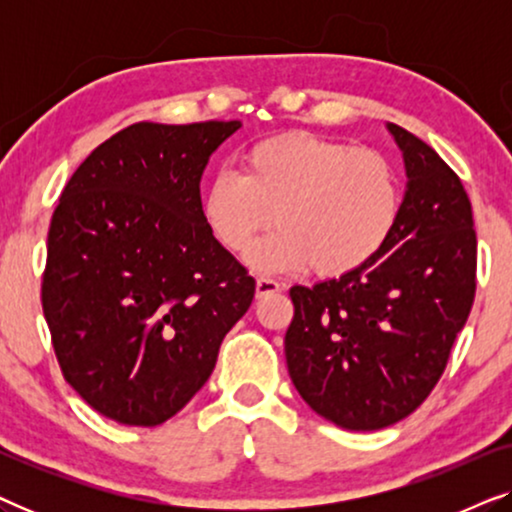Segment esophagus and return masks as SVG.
<instances>
[{
    "label": "esophagus",
    "instance_id": "obj_1",
    "mask_svg": "<svg viewBox=\"0 0 512 512\" xmlns=\"http://www.w3.org/2000/svg\"><path fill=\"white\" fill-rule=\"evenodd\" d=\"M277 291H282V284L275 282V279H270V277L256 279V298H265V296H270V293H277Z\"/></svg>",
    "mask_w": 512,
    "mask_h": 512
}]
</instances>
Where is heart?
<instances>
[{
    "label": "heart",
    "mask_w": 512,
    "mask_h": 512,
    "mask_svg": "<svg viewBox=\"0 0 512 512\" xmlns=\"http://www.w3.org/2000/svg\"><path fill=\"white\" fill-rule=\"evenodd\" d=\"M403 186L396 165L312 132H282L251 144L240 172H219L200 195V216L216 242L263 272L312 268L342 277L382 254L396 233Z\"/></svg>",
    "instance_id": "1"
}]
</instances>
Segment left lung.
I'll return each instance as SVG.
<instances>
[{"label":"left lung","instance_id":"1","mask_svg":"<svg viewBox=\"0 0 512 512\" xmlns=\"http://www.w3.org/2000/svg\"><path fill=\"white\" fill-rule=\"evenodd\" d=\"M387 128L408 174L396 233L361 270L289 291L291 380L317 415L349 431L384 429L424 403L475 298L478 240L464 184L429 144Z\"/></svg>","mask_w":512,"mask_h":512}]
</instances>
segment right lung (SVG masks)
<instances>
[{
  "mask_svg": "<svg viewBox=\"0 0 512 512\" xmlns=\"http://www.w3.org/2000/svg\"><path fill=\"white\" fill-rule=\"evenodd\" d=\"M240 125H130L76 167L55 207L41 282L55 356L118 424L177 415L254 300V277L200 216L209 156Z\"/></svg>",
  "mask_w": 512,
  "mask_h": 512,
  "instance_id": "add662e5",
  "label": "right lung"
}]
</instances>
